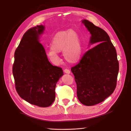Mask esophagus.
<instances>
[{
  "label": "esophagus",
  "mask_w": 131,
  "mask_h": 131,
  "mask_svg": "<svg viewBox=\"0 0 131 131\" xmlns=\"http://www.w3.org/2000/svg\"><path fill=\"white\" fill-rule=\"evenodd\" d=\"M64 72L66 74H68L70 73V70H68V69H66L64 70Z\"/></svg>",
  "instance_id": "esophagus-1"
}]
</instances>
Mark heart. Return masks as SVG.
<instances>
[{"mask_svg": "<svg viewBox=\"0 0 131 131\" xmlns=\"http://www.w3.org/2000/svg\"><path fill=\"white\" fill-rule=\"evenodd\" d=\"M51 45L47 55L54 64L59 62L58 53L62 50L65 60L70 64H75L80 60L82 46L77 31L68 29L58 31L54 35Z\"/></svg>", "mask_w": 131, "mask_h": 131, "instance_id": "b5f03b06", "label": "heart"}]
</instances>
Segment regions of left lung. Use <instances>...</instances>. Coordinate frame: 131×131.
Returning a JSON list of instances; mask_svg holds the SVG:
<instances>
[{"label":"left lung","instance_id":"obj_1","mask_svg":"<svg viewBox=\"0 0 131 131\" xmlns=\"http://www.w3.org/2000/svg\"><path fill=\"white\" fill-rule=\"evenodd\" d=\"M91 34L89 46L98 43L72 67L77 85V96L82 104L92 106L104 101L115 89L119 65L117 53L110 37L101 28L82 19Z\"/></svg>","mask_w":131,"mask_h":131}]
</instances>
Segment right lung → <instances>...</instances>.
<instances>
[{"instance_id": "obj_1", "label": "right lung", "mask_w": 131, "mask_h": 131, "mask_svg": "<svg viewBox=\"0 0 131 131\" xmlns=\"http://www.w3.org/2000/svg\"><path fill=\"white\" fill-rule=\"evenodd\" d=\"M45 27L37 26L23 35L15 51L13 73L19 96L29 103L47 107L55 99L56 83L63 75L62 68L49 61L40 39Z\"/></svg>"}]
</instances>
